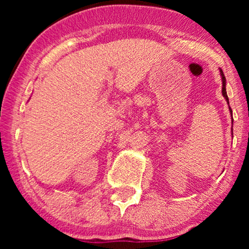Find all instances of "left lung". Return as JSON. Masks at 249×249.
Returning a JSON list of instances; mask_svg holds the SVG:
<instances>
[{
  "mask_svg": "<svg viewBox=\"0 0 249 249\" xmlns=\"http://www.w3.org/2000/svg\"><path fill=\"white\" fill-rule=\"evenodd\" d=\"M220 74H221V79H222V95H223V97L226 98L227 103L229 104V98H228L227 89H226V77H224L223 71L221 70V69H220ZM229 111H230V113H231V117H232V111H231V107H229ZM232 122H233V119H232ZM231 130H232V129H231Z\"/></svg>",
  "mask_w": 249,
  "mask_h": 249,
  "instance_id": "1",
  "label": "left lung"
}]
</instances>
